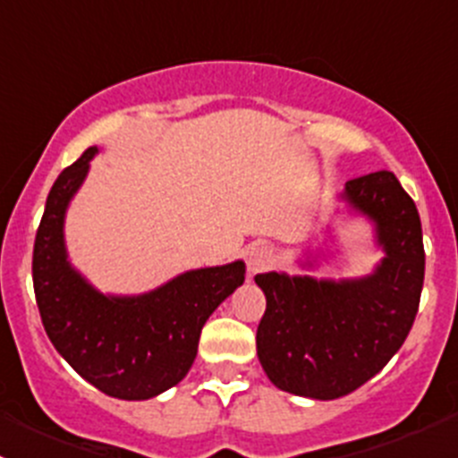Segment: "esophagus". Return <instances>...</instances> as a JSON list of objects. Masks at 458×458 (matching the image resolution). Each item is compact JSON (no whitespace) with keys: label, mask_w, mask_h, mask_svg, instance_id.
I'll return each mask as SVG.
<instances>
[{"label":"esophagus","mask_w":458,"mask_h":458,"mask_svg":"<svg viewBox=\"0 0 458 458\" xmlns=\"http://www.w3.org/2000/svg\"><path fill=\"white\" fill-rule=\"evenodd\" d=\"M246 261H248V272H250V275H257V272L266 270V267L270 266L275 259H272V252L267 250V248L252 246V248H248Z\"/></svg>","instance_id":"obj_1"}]
</instances>
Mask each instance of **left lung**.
Returning <instances> with one entry per match:
<instances>
[{"label":"left lung","instance_id":"1","mask_svg":"<svg viewBox=\"0 0 458 458\" xmlns=\"http://www.w3.org/2000/svg\"><path fill=\"white\" fill-rule=\"evenodd\" d=\"M341 199L374 224L383 259L359 279L266 272L257 354L279 390L330 401L350 394L403 345L421 299L426 252L419 210L390 170L350 179Z\"/></svg>","mask_w":458,"mask_h":458}]
</instances>
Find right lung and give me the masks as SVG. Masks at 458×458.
Returning a JSON list of instances; mask_svg holds the SVG:
<instances>
[{"label": "right lung", "mask_w": 458, "mask_h": 458, "mask_svg": "<svg viewBox=\"0 0 458 458\" xmlns=\"http://www.w3.org/2000/svg\"><path fill=\"white\" fill-rule=\"evenodd\" d=\"M95 155L88 148L48 192L32 250L37 308L55 350L97 390L152 399L191 370L203 323L243 284L246 263L188 270L135 297L99 293L71 266L64 242L68 203Z\"/></svg>", "instance_id": "1"}]
</instances>
